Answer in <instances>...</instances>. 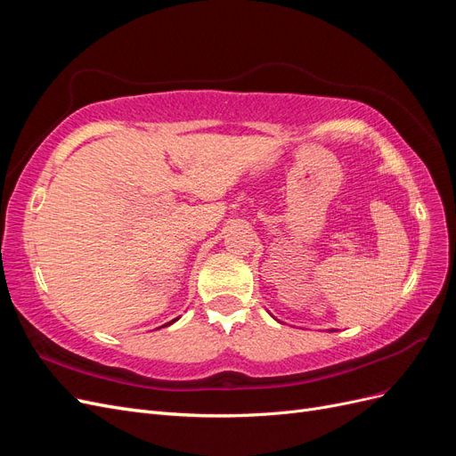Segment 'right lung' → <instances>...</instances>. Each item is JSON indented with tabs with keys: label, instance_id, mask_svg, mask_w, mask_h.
Returning <instances> with one entry per match:
<instances>
[{
	"label": "right lung",
	"instance_id": "right-lung-1",
	"mask_svg": "<svg viewBox=\"0 0 456 456\" xmlns=\"http://www.w3.org/2000/svg\"><path fill=\"white\" fill-rule=\"evenodd\" d=\"M176 320H178V317H176ZM176 320H173V322H169V323H165V325H171V323H175Z\"/></svg>",
	"mask_w": 456,
	"mask_h": 456
}]
</instances>
